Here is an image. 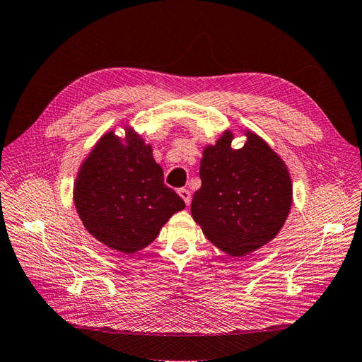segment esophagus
Here are the masks:
<instances>
[{
    "mask_svg": "<svg viewBox=\"0 0 362 362\" xmlns=\"http://www.w3.org/2000/svg\"><path fill=\"white\" fill-rule=\"evenodd\" d=\"M178 193H180V197L184 199V202H185V205H189L190 204V192L187 190V189H180L178 190Z\"/></svg>",
    "mask_w": 362,
    "mask_h": 362,
    "instance_id": "34e87169",
    "label": "esophagus"
}]
</instances>
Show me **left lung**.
I'll list each match as a JSON object with an SVG mask.
<instances>
[{
  "label": "left lung",
  "instance_id": "obj_1",
  "mask_svg": "<svg viewBox=\"0 0 362 362\" xmlns=\"http://www.w3.org/2000/svg\"><path fill=\"white\" fill-rule=\"evenodd\" d=\"M233 149L226 131L216 144L205 146L201 158V189L190 211L213 245L240 257L274 239L292 204V182L285 161L257 134Z\"/></svg>",
  "mask_w": 362,
  "mask_h": 362
}]
</instances>
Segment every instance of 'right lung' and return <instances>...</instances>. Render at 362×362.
Here are the masks:
<instances>
[{
	"label": "right lung",
	"instance_id": "obj_1",
	"mask_svg": "<svg viewBox=\"0 0 362 362\" xmlns=\"http://www.w3.org/2000/svg\"><path fill=\"white\" fill-rule=\"evenodd\" d=\"M74 205L88 233L123 254L157 239L184 201L164 184L152 146L132 128L124 139L114 131L95 143L74 182Z\"/></svg>",
	"mask_w": 362,
	"mask_h": 362
}]
</instances>
